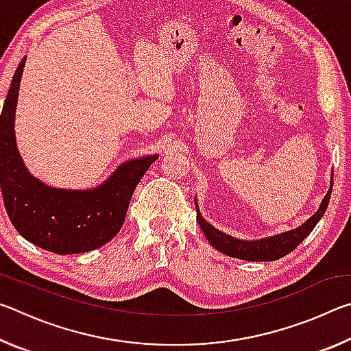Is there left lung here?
I'll list each match as a JSON object with an SVG mask.
<instances>
[{
	"instance_id": "8db88e82",
	"label": "left lung",
	"mask_w": 351,
	"mask_h": 351,
	"mask_svg": "<svg viewBox=\"0 0 351 351\" xmlns=\"http://www.w3.org/2000/svg\"><path fill=\"white\" fill-rule=\"evenodd\" d=\"M331 189L332 187H330L328 193H326L322 204L319 207V210L314 213L306 223L302 224L300 228L289 230V232H285L280 235L269 237V239H265V240L243 241V240H237L230 235L219 232L218 229H215L213 226L204 221V218L201 217L199 213L198 204H197V219L199 223V228L203 229L206 239L209 240L210 245L215 249H218L219 252L229 255V257H235V258L247 260V261L277 260V258L285 257V255L289 254L291 251H294V249L311 234V230L316 228L319 219L322 218V215L326 210V206H328V201L331 197Z\"/></svg>"
}]
</instances>
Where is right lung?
<instances>
[{
  "instance_id": "add662e5",
  "label": "right lung",
  "mask_w": 351,
  "mask_h": 351,
  "mask_svg": "<svg viewBox=\"0 0 351 351\" xmlns=\"http://www.w3.org/2000/svg\"><path fill=\"white\" fill-rule=\"evenodd\" d=\"M26 57L16 68L0 114V187L5 212L20 235L58 255L104 246L121 230L130 199L158 154L121 165L93 190L52 189L26 170L16 150L14 121Z\"/></svg>"
}]
</instances>
